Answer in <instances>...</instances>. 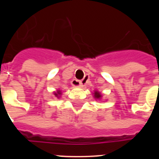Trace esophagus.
I'll use <instances>...</instances> for the list:
<instances>
[{
  "label": "esophagus",
  "mask_w": 159,
  "mask_h": 159,
  "mask_svg": "<svg viewBox=\"0 0 159 159\" xmlns=\"http://www.w3.org/2000/svg\"><path fill=\"white\" fill-rule=\"evenodd\" d=\"M72 86L74 87H83V82L82 81L77 80H73L71 82Z\"/></svg>",
  "instance_id": "esophagus-1"
}]
</instances>
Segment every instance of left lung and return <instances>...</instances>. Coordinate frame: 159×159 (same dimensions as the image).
I'll use <instances>...</instances> for the list:
<instances>
[{"mask_svg": "<svg viewBox=\"0 0 159 159\" xmlns=\"http://www.w3.org/2000/svg\"><path fill=\"white\" fill-rule=\"evenodd\" d=\"M93 95H94V98H95L96 100L97 99H98V100H100V99H102V94H101L99 91H96V90L94 91Z\"/></svg>", "mask_w": 159, "mask_h": 159, "instance_id": "obj_1", "label": "left lung"}]
</instances>
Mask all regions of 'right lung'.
Masks as SVG:
<instances>
[{"label": "right lung", "mask_w": 159, "mask_h": 159, "mask_svg": "<svg viewBox=\"0 0 159 159\" xmlns=\"http://www.w3.org/2000/svg\"><path fill=\"white\" fill-rule=\"evenodd\" d=\"M53 93H54L55 96L59 99V98H60L61 95H62V91H61V90H57V92H54Z\"/></svg>", "instance_id": "add662e5"}]
</instances>
